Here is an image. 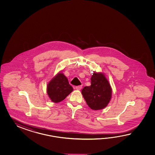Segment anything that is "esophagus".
Here are the masks:
<instances>
[{"mask_svg":"<svg viewBox=\"0 0 155 155\" xmlns=\"http://www.w3.org/2000/svg\"><path fill=\"white\" fill-rule=\"evenodd\" d=\"M75 88H76V90H80L81 89H82V86H76Z\"/></svg>","mask_w":155,"mask_h":155,"instance_id":"34e87169","label":"esophagus"}]
</instances>
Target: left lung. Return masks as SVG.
Returning a JSON list of instances; mask_svg holds the SVG:
<instances>
[{
  "mask_svg": "<svg viewBox=\"0 0 155 155\" xmlns=\"http://www.w3.org/2000/svg\"><path fill=\"white\" fill-rule=\"evenodd\" d=\"M87 105L94 110L106 107L112 95V89L105 75L94 72L91 78V85L85 86L81 91Z\"/></svg>",
  "mask_w": 155,
  "mask_h": 155,
  "instance_id": "8db88e82",
  "label": "left lung"
}]
</instances>
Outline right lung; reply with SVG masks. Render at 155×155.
I'll return each mask as SVG.
<instances>
[{
	"label": "right lung",
	"mask_w": 155,
	"mask_h": 155,
	"mask_svg": "<svg viewBox=\"0 0 155 155\" xmlns=\"http://www.w3.org/2000/svg\"><path fill=\"white\" fill-rule=\"evenodd\" d=\"M73 91V87L61 72L53 78L47 85V94L50 100L55 103L64 100Z\"/></svg>",
	"instance_id": "add662e5"
}]
</instances>
